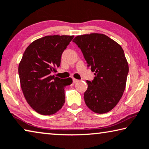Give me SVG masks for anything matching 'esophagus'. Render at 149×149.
Instances as JSON below:
<instances>
[{
    "label": "esophagus",
    "mask_w": 149,
    "mask_h": 149,
    "mask_svg": "<svg viewBox=\"0 0 149 149\" xmlns=\"http://www.w3.org/2000/svg\"><path fill=\"white\" fill-rule=\"evenodd\" d=\"M72 80H73V82H74V83H76V82H79V80H77L76 79H73Z\"/></svg>",
    "instance_id": "34e87169"
}]
</instances>
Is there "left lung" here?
Here are the masks:
<instances>
[{"mask_svg": "<svg viewBox=\"0 0 149 149\" xmlns=\"http://www.w3.org/2000/svg\"><path fill=\"white\" fill-rule=\"evenodd\" d=\"M72 41L81 49L88 67L95 72L93 81H86V106L94 113H108L119 102L126 87L129 65L124 51L103 34L79 35Z\"/></svg>", "mask_w": 149, "mask_h": 149, "instance_id": "left-lung-1", "label": "left lung"}]
</instances>
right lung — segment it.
<instances>
[{
	"label": "right lung",
	"mask_w": 149,
	"mask_h": 149,
	"mask_svg": "<svg viewBox=\"0 0 149 149\" xmlns=\"http://www.w3.org/2000/svg\"><path fill=\"white\" fill-rule=\"evenodd\" d=\"M74 36L49 35L31 42L19 65L20 87L26 102L40 114L51 115L65 102V86L71 78L63 79L51 75L61 65V55Z\"/></svg>",
	"instance_id": "right-lung-1"
}]
</instances>
